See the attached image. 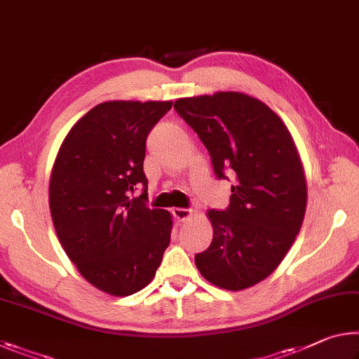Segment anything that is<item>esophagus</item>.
Returning a JSON list of instances; mask_svg holds the SVG:
<instances>
[{"label": "esophagus", "mask_w": 359, "mask_h": 359, "mask_svg": "<svg viewBox=\"0 0 359 359\" xmlns=\"http://www.w3.org/2000/svg\"><path fill=\"white\" fill-rule=\"evenodd\" d=\"M172 215H174V219H175V220H180V222H184V220H187V219H190L191 215H193V212H191L190 209L174 208V209H172Z\"/></svg>", "instance_id": "1"}]
</instances>
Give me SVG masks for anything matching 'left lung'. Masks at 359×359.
Wrapping results in <instances>:
<instances>
[{
  "instance_id": "1",
  "label": "left lung",
  "mask_w": 359,
  "mask_h": 359,
  "mask_svg": "<svg viewBox=\"0 0 359 359\" xmlns=\"http://www.w3.org/2000/svg\"><path fill=\"white\" fill-rule=\"evenodd\" d=\"M175 111L206 147L219 179L235 177L230 206L208 210L214 236L195 264L209 283L241 291L265 280L302 226L306 180L283 119L243 93L177 99Z\"/></svg>"
}]
</instances>
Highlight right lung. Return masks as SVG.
<instances>
[{
	"instance_id": "add662e5",
	"label": "right lung",
	"mask_w": 359,
	"mask_h": 359,
	"mask_svg": "<svg viewBox=\"0 0 359 359\" xmlns=\"http://www.w3.org/2000/svg\"><path fill=\"white\" fill-rule=\"evenodd\" d=\"M172 102L111 100L79 118L62 142L49 182L50 217L83 278L116 297L155 278L172 217L145 206V140ZM144 185L139 198L127 195Z\"/></svg>"
}]
</instances>
